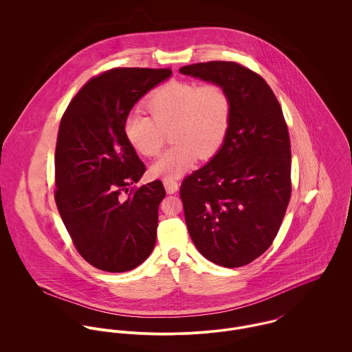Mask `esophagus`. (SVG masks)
<instances>
[{
  "instance_id": "34e87169",
  "label": "esophagus",
  "mask_w": 352,
  "mask_h": 352,
  "mask_svg": "<svg viewBox=\"0 0 352 352\" xmlns=\"http://www.w3.org/2000/svg\"><path fill=\"white\" fill-rule=\"evenodd\" d=\"M164 187L168 194H175L179 190V183L173 179H164Z\"/></svg>"
}]
</instances>
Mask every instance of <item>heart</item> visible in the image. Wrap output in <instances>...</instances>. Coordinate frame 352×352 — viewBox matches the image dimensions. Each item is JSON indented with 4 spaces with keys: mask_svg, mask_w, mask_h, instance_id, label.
Returning <instances> with one entry per match:
<instances>
[{
    "mask_svg": "<svg viewBox=\"0 0 352 352\" xmlns=\"http://www.w3.org/2000/svg\"><path fill=\"white\" fill-rule=\"evenodd\" d=\"M151 116L131 111L123 124L129 144L145 157L157 155L164 146V130L170 127L175 145L151 166L154 176L179 177L198 157L207 160L222 148L232 119V98L214 81L197 85L172 80L155 88L146 99Z\"/></svg>",
    "mask_w": 352,
    "mask_h": 352,
    "instance_id": "obj_1",
    "label": "heart"
}]
</instances>
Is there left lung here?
I'll return each mask as SVG.
<instances>
[{
  "label": "left lung",
  "instance_id": "obj_1",
  "mask_svg": "<svg viewBox=\"0 0 352 352\" xmlns=\"http://www.w3.org/2000/svg\"><path fill=\"white\" fill-rule=\"evenodd\" d=\"M180 73L219 82L232 98L222 148L180 186L190 236L207 260L228 268L247 265L271 247L292 197L282 107L265 80L237 62L194 63Z\"/></svg>",
  "mask_w": 352,
  "mask_h": 352
}]
</instances>
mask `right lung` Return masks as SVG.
<instances>
[{"mask_svg":"<svg viewBox=\"0 0 352 352\" xmlns=\"http://www.w3.org/2000/svg\"><path fill=\"white\" fill-rule=\"evenodd\" d=\"M170 69L115 67L92 77L62 115L55 148V203L78 253L107 272L138 267L151 254L165 197L161 180L140 188L146 170L124 137V119Z\"/></svg>","mask_w":352,"mask_h":352,"instance_id":"right-lung-1","label":"right lung"}]
</instances>
